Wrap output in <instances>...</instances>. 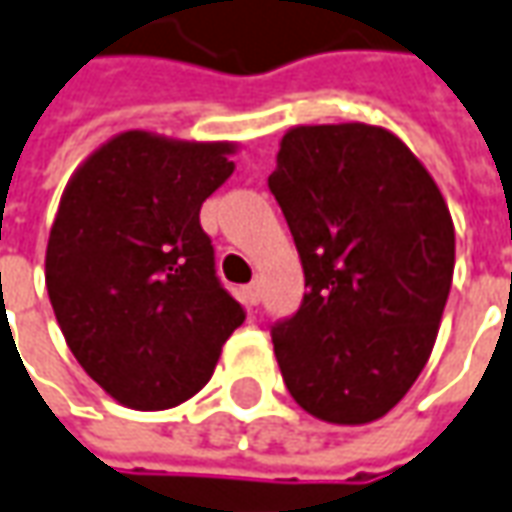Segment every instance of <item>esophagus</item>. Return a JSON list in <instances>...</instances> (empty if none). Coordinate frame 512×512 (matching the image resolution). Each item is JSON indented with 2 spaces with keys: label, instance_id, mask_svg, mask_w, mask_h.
Instances as JSON below:
<instances>
[{
  "label": "esophagus",
  "instance_id": "1",
  "mask_svg": "<svg viewBox=\"0 0 512 512\" xmlns=\"http://www.w3.org/2000/svg\"><path fill=\"white\" fill-rule=\"evenodd\" d=\"M245 298H248L250 304H259V281H250L248 287H245Z\"/></svg>",
  "mask_w": 512,
  "mask_h": 512
}]
</instances>
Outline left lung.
Masks as SVG:
<instances>
[{
    "label": "left lung",
    "mask_w": 512,
    "mask_h": 512,
    "mask_svg": "<svg viewBox=\"0 0 512 512\" xmlns=\"http://www.w3.org/2000/svg\"><path fill=\"white\" fill-rule=\"evenodd\" d=\"M290 225L304 301L273 327L287 392L363 425L420 377L454 279V222L406 143L380 126H296L267 177Z\"/></svg>",
    "instance_id": "left-lung-1"
}]
</instances>
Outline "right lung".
<instances>
[{"mask_svg": "<svg viewBox=\"0 0 512 512\" xmlns=\"http://www.w3.org/2000/svg\"><path fill=\"white\" fill-rule=\"evenodd\" d=\"M233 149L132 129L89 154L61 194L44 259L50 304L75 360L123 406L194 397L245 321L200 225Z\"/></svg>", "mask_w": 512, "mask_h": 512, "instance_id": "right-lung-1", "label": "right lung"}]
</instances>
